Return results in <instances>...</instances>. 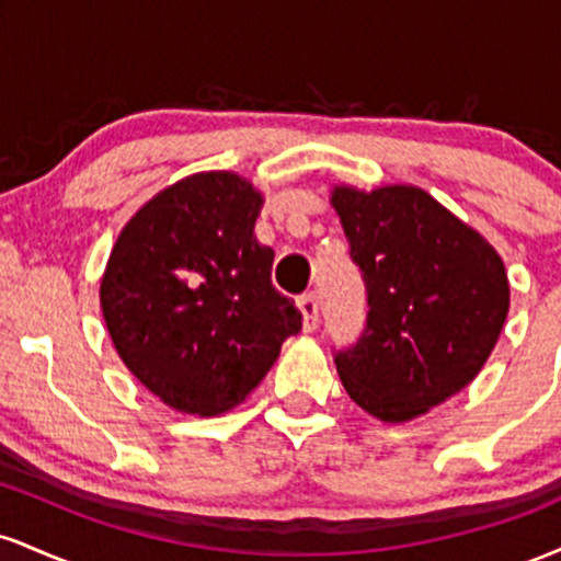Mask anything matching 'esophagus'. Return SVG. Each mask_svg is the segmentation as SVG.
Masks as SVG:
<instances>
[{
    "mask_svg": "<svg viewBox=\"0 0 561 561\" xmlns=\"http://www.w3.org/2000/svg\"><path fill=\"white\" fill-rule=\"evenodd\" d=\"M298 308L302 313V332H313L319 327V300L317 295L308 293L298 298Z\"/></svg>",
    "mask_w": 561,
    "mask_h": 561,
    "instance_id": "obj_1",
    "label": "esophagus"
}]
</instances>
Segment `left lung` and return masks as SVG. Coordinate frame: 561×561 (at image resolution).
<instances>
[{
  "instance_id": "8db88e82",
  "label": "left lung",
  "mask_w": 561,
  "mask_h": 561,
  "mask_svg": "<svg viewBox=\"0 0 561 561\" xmlns=\"http://www.w3.org/2000/svg\"><path fill=\"white\" fill-rule=\"evenodd\" d=\"M366 324L334 353L347 396L382 422H409L467 388L508 313L501 255L420 186H334Z\"/></svg>"
}]
</instances>
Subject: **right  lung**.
I'll list each match as a JSON object with an SVG mask.
<instances>
[{
	"instance_id": "obj_1",
	"label": "right lung",
	"mask_w": 561,
	"mask_h": 561,
	"mask_svg": "<svg viewBox=\"0 0 561 561\" xmlns=\"http://www.w3.org/2000/svg\"><path fill=\"white\" fill-rule=\"evenodd\" d=\"M261 205L237 173H195L141 205L107 259L100 302L115 351L184 414L244 401L302 327L253 234Z\"/></svg>"
}]
</instances>
